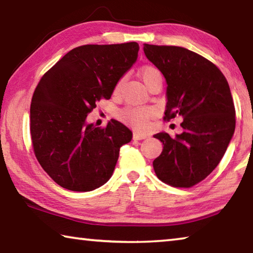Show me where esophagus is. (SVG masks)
Here are the masks:
<instances>
[{"label":"esophagus","mask_w":253,"mask_h":253,"mask_svg":"<svg viewBox=\"0 0 253 253\" xmlns=\"http://www.w3.org/2000/svg\"><path fill=\"white\" fill-rule=\"evenodd\" d=\"M132 137H134V139H137V140H142V139L147 138L148 135H146V134H142V132H137V131H134V134H132Z\"/></svg>","instance_id":"esophagus-1"}]
</instances>
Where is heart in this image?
<instances>
[{"mask_svg": "<svg viewBox=\"0 0 253 253\" xmlns=\"http://www.w3.org/2000/svg\"><path fill=\"white\" fill-rule=\"evenodd\" d=\"M140 76L147 87L157 80H162V72L154 66H145L140 70ZM124 81H125V77H122L117 80L114 87L115 93L121 91ZM156 115L157 110L151 106H127L118 111L117 117L134 129L144 131L148 129L152 119L155 118Z\"/></svg>", "mask_w": 253, "mask_h": 253, "instance_id": "obj_1", "label": "heart"}]
</instances>
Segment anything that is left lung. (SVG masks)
Instances as JSON below:
<instances>
[{"label": "left lung", "instance_id": "obj_1", "mask_svg": "<svg viewBox=\"0 0 253 253\" xmlns=\"http://www.w3.org/2000/svg\"><path fill=\"white\" fill-rule=\"evenodd\" d=\"M144 52L168 83L164 121L181 118L184 129L175 138L154 135L164 145L154 170L170 186L192 187L213 172L232 138L235 109L229 84L213 62L182 46L144 43Z\"/></svg>", "mask_w": 253, "mask_h": 253}]
</instances>
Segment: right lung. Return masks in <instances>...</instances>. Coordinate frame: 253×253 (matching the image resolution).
<instances>
[{
  "instance_id": "right-lung-1",
  "label": "right lung",
  "mask_w": 253,
  "mask_h": 253,
  "mask_svg": "<svg viewBox=\"0 0 253 253\" xmlns=\"http://www.w3.org/2000/svg\"><path fill=\"white\" fill-rule=\"evenodd\" d=\"M138 50L137 42L80 45L42 76L30 107V132L34 155L58 185L88 192L110 178L131 131L115 119L95 127L85 118L98 101L110 99Z\"/></svg>"
}]
</instances>
